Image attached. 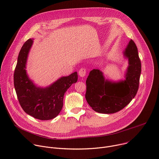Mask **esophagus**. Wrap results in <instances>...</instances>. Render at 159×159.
<instances>
[{
	"label": "esophagus",
	"mask_w": 159,
	"mask_h": 159,
	"mask_svg": "<svg viewBox=\"0 0 159 159\" xmlns=\"http://www.w3.org/2000/svg\"><path fill=\"white\" fill-rule=\"evenodd\" d=\"M86 74H87V71L86 70L84 69V68H81V69L79 70V75L82 77H84L86 75Z\"/></svg>",
	"instance_id": "34e87169"
}]
</instances>
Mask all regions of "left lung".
Listing matches in <instances>:
<instances>
[{"mask_svg":"<svg viewBox=\"0 0 159 159\" xmlns=\"http://www.w3.org/2000/svg\"><path fill=\"white\" fill-rule=\"evenodd\" d=\"M128 58L126 79L118 82L105 80L103 74L93 69L86 80L85 99L92 109L99 113L112 114L126 106L137 93L141 74V61L137 46L131 39L124 52Z\"/></svg>","mask_w":159,"mask_h":159,"instance_id":"8db88e82","label":"left lung"}]
</instances>
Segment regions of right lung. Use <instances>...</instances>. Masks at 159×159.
Instances as JSON below:
<instances>
[{
  "instance_id": "right-lung-1",
  "label": "right lung",
  "mask_w": 159,
  "mask_h": 159,
  "mask_svg": "<svg viewBox=\"0 0 159 159\" xmlns=\"http://www.w3.org/2000/svg\"><path fill=\"white\" fill-rule=\"evenodd\" d=\"M33 39H29L22 47L14 74V85L19 104L28 115L40 120L55 118L63 107L65 92L77 82V72L62 77L46 88L36 87L26 74V64Z\"/></svg>"
}]
</instances>
